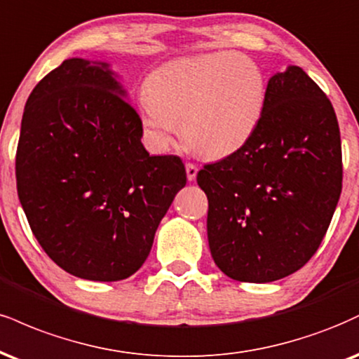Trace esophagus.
Returning <instances> with one entry per match:
<instances>
[{
	"label": "esophagus",
	"mask_w": 359,
	"mask_h": 359,
	"mask_svg": "<svg viewBox=\"0 0 359 359\" xmlns=\"http://www.w3.org/2000/svg\"><path fill=\"white\" fill-rule=\"evenodd\" d=\"M197 170L198 168L194 165V163H187V165H185V172H187V179L191 180H196V177H197Z\"/></svg>",
	"instance_id": "1"
}]
</instances>
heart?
Masks as SVG:
<instances>
[{
    "mask_svg": "<svg viewBox=\"0 0 359 359\" xmlns=\"http://www.w3.org/2000/svg\"><path fill=\"white\" fill-rule=\"evenodd\" d=\"M267 80L248 55L217 51L162 65L147 81L138 102L150 145L165 152L182 122L185 140L212 158L236 154L261 125Z\"/></svg>",
    "mask_w": 359,
    "mask_h": 359,
    "instance_id": "1",
    "label": "heart"
}]
</instances>
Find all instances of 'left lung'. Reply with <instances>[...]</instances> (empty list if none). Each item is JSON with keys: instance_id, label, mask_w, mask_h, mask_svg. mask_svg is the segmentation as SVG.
<instances>
[{"instance_id": "obj_1", "label": "left lung", "mask_w": 359, "mask_h": 359, "mask_svg": "<svg viewBox=\"0 0 359 359\" xmlns=\"http://www.w3.org/2000/svg\"><path fill=\"white\" fill-rule=\"evenodd\" d=\"M209 201L214 262L241 283H273L316 252L343 184L338 118L330 98L291 67L267 81L261 125L243 149L197 174Z\"/></svg>"}]
</instances>
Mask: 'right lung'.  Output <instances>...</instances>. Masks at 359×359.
<instances>
[{"label": "right lung", "mask_w": 359, "mask_h": 359, "mask_svg": "<svg viewBox=\"0 0 359 359\" xmlns=\"http://www.w3.org/2000/svg\"><path fill=\"white\" fill-rule=\"evenodd\" d=\"M109 63L68 58L33 88L16 150V187L34 237L63 271L122 280L140 269L187 175L149 155L142 120Z\"/></svg>", "instance_id": "obj_1"}]
</instances>
